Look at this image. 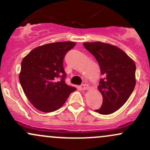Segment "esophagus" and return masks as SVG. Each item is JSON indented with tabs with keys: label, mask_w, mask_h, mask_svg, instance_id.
Here are the masks:
<instances>
[{
	"label": "esophagus",
	"mask_w": 150,
	"mask_h": 150,
	"mask_svg": "<svg viewBox=\"0 0 150 150\" xmlns=\"http://www.w3.org/2000/svg\"><path fill=\"white\" fill-rule=\"evenodd\" d=\"M89 89V85L88 84H83V90H88Z\"/></svg>",
	"instance_id": "obj_1"
}]
</instances>
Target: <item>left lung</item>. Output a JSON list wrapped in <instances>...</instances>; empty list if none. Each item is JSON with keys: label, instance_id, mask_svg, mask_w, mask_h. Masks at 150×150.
<instances>
[{"label": "left lung", "instance_id": "left-lung-1", "mask_svg": "<svg viewBox=\"0 0 150 150\" xmlns=\"http://www.w3.org/2000/svg\"><path fill=\"white\" fill-rule=\"evenodd\" d=\"M83 45L95 57L104 77L98 88L103 95V104L95 112L112 114L126 103L134 90L135 63L117 46L101 42H84Z\"/></svg>", "mask_w": 150, "mask_h": 150}]
</instances>
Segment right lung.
Listing matches in <instances>:
<instances>
[{
	"instance_id": "right-lung-1",
	"label": "right lung",
	"mask_w": 150,
	"mask_h": 150,
	"mask_svg": "<svg viewBox=\"0 0 150 150\" xmlns=\"http://www.w3.org/2000/svg\"><path fill=\"white\" fill-rule=\"evenodd\" d=\"M75 42H57L39 46L21 62L19 80L25 95L40 111L51 112L65 103L76 88L67 85L63 59Z\"/></svg>"
}]
</instances>
